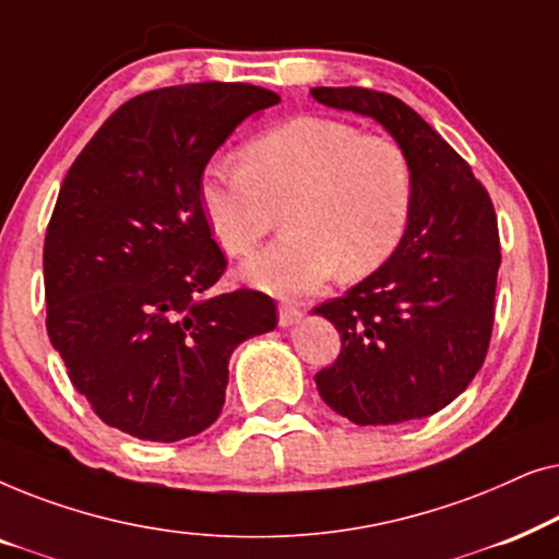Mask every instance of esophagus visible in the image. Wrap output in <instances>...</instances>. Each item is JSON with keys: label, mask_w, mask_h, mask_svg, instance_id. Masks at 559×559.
<instances>
[{"label": "esophagus", "mask_w": 559, "mask_h": 559, "mask_svg": "<svg viewBox=\"0 0 559 559\" xmlns=\"http://www.w3.org/2000/svg\"><path fill=\"white\" fill-rule=\"evenodd\" d=\"M300 318H302V312L297 308H289V305H282V308H280V325L282 328L295 325Z\"/></svg>", "instance_id": "obj_1"}]
</instances>
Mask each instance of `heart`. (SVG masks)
I'll return each instance as SVG.
<instances>
[{
	"label": "heart",
	"mask_w": 559,
	"mask_h": 559,
	"mask_svg": "<svg viewBox=\"0 0 559 559\" xmlns=\"http://www.w3.org/2000/svg\"><path fill=\"white\" fill-rule=\"evenodd\" d=\"M415 178L389 136L361 134L325 117H297L243 147V167L205 170L201 203L221 247L247 257L285 211L287 239L243 264L264 293L302 297L341 270L358 280L379 270L409 224Z\"/></svg>",
	"instance_id": "obj_1"
}]
</instances>
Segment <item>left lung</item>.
Wrapping results in <instances>:
<instances>
[{
    "instance_id": "8db88e82",
    "label": "left lung",
    "mask_w": 559,
    "mask_h": 559,
    "mask_svg": "<svg viewBox=\"0 0 559 559\" xmlns=\"http://www.w3.org/2000/svg\"><path fill=\"white\" fill-rule=\"evenodd\" d=\"M310 94L384 127L415 178L394 254L312 310L341 333L335 364L316 373L318 392L356 425L430 417L465 392L491 341L501 264L493 203L465 159L400 98L356 86Z\"/></svg>"
}]
</instances>
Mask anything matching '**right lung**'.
<instances>
[{"label":"right lung","instance_id":"right-lung-1","mask_svg":"<svg viewBox=\"0 0 559 559\" xmlns=\"http://www.w3.org/2000/svg\"><path fill=\"white\" fill-rule=\"evenodd\" d=\"M280 104L249 83H188L119 106L60 186L43 249L52 348L109 427L152 442L221 415L228 358L277 328L272 297L209 295L226 272L201 203L205 165Z\"/></svg>","mask_w":559,"mask_h":559}]
</instances>
